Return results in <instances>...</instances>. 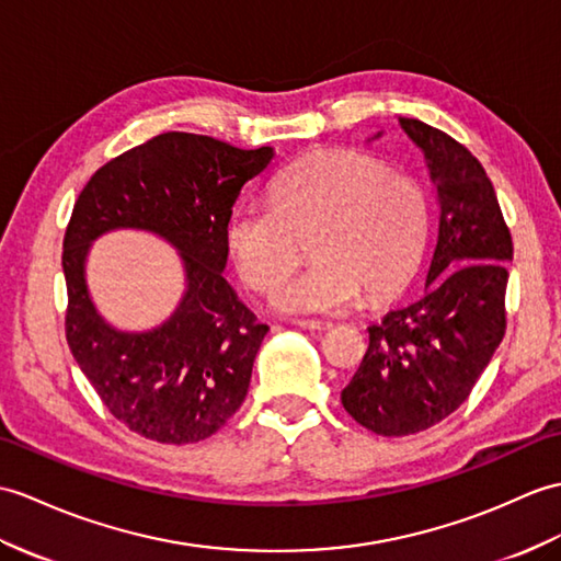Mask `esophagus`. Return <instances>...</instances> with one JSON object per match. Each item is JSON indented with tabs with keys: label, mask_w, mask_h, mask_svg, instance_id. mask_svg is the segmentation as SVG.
Returning <instances> with one entry per match:
<instances>
[{
	"label": "esophagus",
	"mask_w": 561,
	"mask_h": 561,
	"mask_svg": "<svg viewBox=\"0 0 561 561\" xmlns=\"http://www.w3.org/2000/svg\"><path fill=\"white\" fill-rule=\"evenodd\" d=\"M294 324H296V328H304V330H330V328H332V322H324V320H304V318L294 320Z\"/></svg>",
	"instance_id": "obj_1"
}]
</instances>
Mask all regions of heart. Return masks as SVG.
I'll return each mask as SVG.
<instances>
[{"instance_id":"1","label":"heart","mask_w":561,"mask_h":561,"mask_svg":"<svg viewBox=\"0 0 561 561\" xmlns=\"http://www.w3.org/2000/svg\"><path fill=\"white\" fill-rule=\"evenodd\" d=\"M430 198L419 179L363 152L322 150L294 162L272 184V205H239L227 249L241 279L267 291L300 262L317 260L279 285L272 306L291 316H330L366 291L382 301L407 286L427 249Z\"/></svg>"}]
</instances>
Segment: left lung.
<instances>
[{
	"mask_svg": "<svg viewBox=\"0 0 561 561\" xmlns=\"http://www.w3.org/2000/svg\"><path fill=\"white\" fill-rule=\"evenodd\" d=\"M399 126L423 152L439 227L423 296L370 324L366 356L342 389L351 419L382 437L433 427L471 394L504 336L514 257L483 164L439 128L409 116Z\"/></svg>",
	"mask_w": 561,
	"mask_h": 561,
	"instance_id": "8db88e82",
	"label": "left lung"
}]
</instances>
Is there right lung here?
Returning <instances> with one entry per match:
<instances>
[{
    "mask_svg": "<svg viewBox=\"0 0 561 561\" xmlns=\"http://www.w3.org/2000/svg\"><path fill=\"white\" fill-rule=\"evenodd\" d=\"M275 148L241 150L195 134H162L100 167L64 237L67 342L116 421L162 445L215 435L249 394L267 334L225 279L227 221L243 184ZM148 230L180 253L185 294L150 331L104 321L87 289V253L104 232Z\"/></svg>",
    "mask_w": 561,
    "mask_h": 561,
    "instance_id": "right-lung-1",
    "label": "right lung"
}]
</instances>
